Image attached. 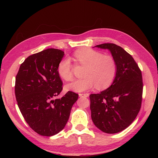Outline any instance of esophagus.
<instances>
[{
	"label": "esophagus",
	"instance_id": "34e87169",
	"mask_svg": "<svg viewBox=\"0 0 158 158\" xmlns=\"http://www.w3.org/2000/svg\"><path fill=\"white\" fill-rule=\"evenodd\" d=\"M79 96L80 97H85L88 98L89 96V94L85 93V94H79Z\"/></svg>",
	"mask_w": 158,
	"mask_h": 158
}]
</instances>
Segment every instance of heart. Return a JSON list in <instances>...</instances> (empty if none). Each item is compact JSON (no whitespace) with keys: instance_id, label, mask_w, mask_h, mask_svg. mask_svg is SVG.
<instances>
[{"instance_id":"b5f03b06","label":"heart","mask_w":158,"mask_h":158,"mask_svg":"<svg viewBox=\"0 0 158 158\" xmlns=\"http://www.w3.org/2000/svg\"><path fill=\"white\" fill-rule=\"evenodd\" d=\"M76 61L85 66L83 76L85 78L73 81L66 85L67 91L82 92L95 86L102 89L108 88L116 77L117 65L115 59L110 55L90 48L78 49L74 53ZM73 64L69 58L60 60L57 66V73L61 78L70 81L73 78Z\"/></svg>"}]
</instances>
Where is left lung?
<instances>
[{"label":"left lung","instance_id":"8db88e82","mask_svg":"<svg viewBox=\"0 0 158 158\" xmlns=\"http://www.w3.org/2000/svg\"><path fill=\"white\" fill-rule=\"evenodd\" d=\"M108 49L117 65L116 77L110 86L89 95L91 117L99 130L114 134L127 128L141 107L143 82L141 70L132 56L114 44L95 46Z\"/></svg>","mask_w":158,"mask_h":158}]
</instances>
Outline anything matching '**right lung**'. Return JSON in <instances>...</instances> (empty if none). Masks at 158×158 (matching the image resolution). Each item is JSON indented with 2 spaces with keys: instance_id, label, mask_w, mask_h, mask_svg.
I'll return each instance as SVG.
<instances>
[{
  "instance_id": "1",
  "label": "right lung",
  "mask_w": 158,
  "mask_h": 158,
  "mask_svg": "<svg viewBox=\"0 0 158 158\" xmlns=\"http://www.w3.org/2000/svg\"><path fill=\"white\" fill-rule=\"evenodd\" d=\"M64 55L52 48L31 55L21 64L16 77L18 107L28 125L41 136H53L63 130L78 98V94L69 91L54 99L63 89L57 66Z\"/></svg>"
}]
</instances>
